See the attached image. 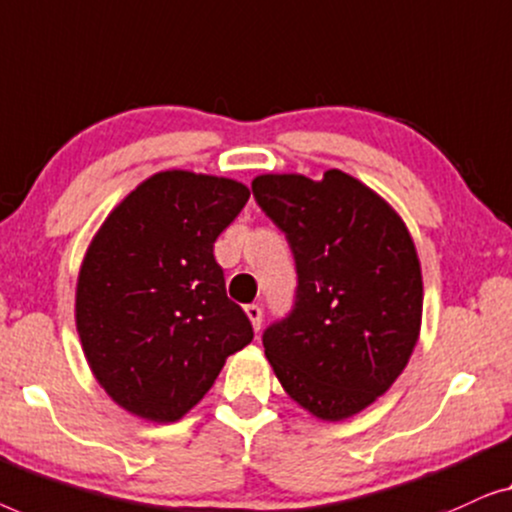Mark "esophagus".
Wrapping results in <instances>:
<instances>
[{
    "instance_id": "esophagus-1",
    "label": "esophagus",
    "mask_w": 512,
    "mask_h": 512,
    "mask_svg": "<svg viewBox=\"0 0 512 512\" xmlns=\"http://www.w3.org/2000/svg\"><path fill=\"white\" fill-rule=\"evenodd\" d=\"M246 315H248V320L253 322V329L259 331V327H262V308H259L257 304H248Z\"/></svg>"
}]
</instances>
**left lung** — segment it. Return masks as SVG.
Masks as SVG:
<instances>
[{
    "label": "left lung",
    "mask_w": 512,
    "mask_h": 512,
    "mask_svg": "<svg viewBox=\"0 0 512 512\" xmlns=\"http://www.w3.org/2000/svg\"><path fill=\"white\" fill-rule=\"evenodd\" d=\"M253 194L297 264L294 306L264 331V355L311 415H357L390 390L420 336L415 243L383 197L338 169L322 181L257 176Z\"/></svg>",
    "instance_id": "1"
}]
</instances>
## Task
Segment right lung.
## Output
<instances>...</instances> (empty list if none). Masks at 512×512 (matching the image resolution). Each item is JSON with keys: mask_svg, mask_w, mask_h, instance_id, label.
I'll list each match as a JSON object with an SVG mask.
<instances>
[{"mask_svg": "<svg viewBox=\"0 0 512 512\" xmlns=\"http://www.w3.org/2000/svg\"><path fill=\"white\" fill-rule=\"evenodd\" d=\"M248 197L232 178L160 171L92 239L78 273L76 329L97 383L132 415L181 420L225 359L253 341L213 257Z\"/></svg>", "mask_w": 512, "mask_h": 512, "instance_id": "right-lung-1", "label": "right lung"}]
</instances>
